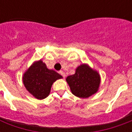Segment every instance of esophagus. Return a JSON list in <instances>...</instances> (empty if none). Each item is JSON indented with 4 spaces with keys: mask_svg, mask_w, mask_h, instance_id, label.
Instances as JSON below:
<instances>
[{
    "mask_svg": "<svg viewBox=\"0 0 132 132\" xmlns=\"http://www.w3.org/2000/svg\"><path fill=\"white\" fill-rule=\"evenodd\" d=\"M59 72H60V74L61 75H62L63 77H66V74H65V72H64V71H62V70H60Z\"/></svg>",
    "mask_w": 132,
    "mask_h": 132,
    "instance_id": "1",
    "label": "esophagus"
}]
</instances>
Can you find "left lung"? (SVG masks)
<instances>
[{"instance_id": "left-lung-1", "label": "left lung", "mask_w": 132, "mask_h": 132, "mask_svg": "<svg viewBox=\"0 0 132 132\" xmlns=\"http://www.w3.org/2000/svg\"><path fill=\"white\" fill-rule=\"evenodd\" d=\"M100 80L98 72L86 64L77 67L75 73L66 78L72 93L79 98H88L96 92Z\"/></svg>"}]
</instances>
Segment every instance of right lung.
<instances>
[{"label":"right lung","mask_w":132,"mask_h":132,"mask_svg":"<svg viewBox=\"0 0 132 132\" xmlns=\"http://www.w3.org/2000/svg\"><path fill=\"white\" fill-rule=\"evenodd\" d=\"M62 77L53 70L48 69L40 60L34 63L24 74L23 83L27 90L38 99H43L49 94L54 81Z\"/></svg>","instance_id":"add662e5"}]
</instances>
